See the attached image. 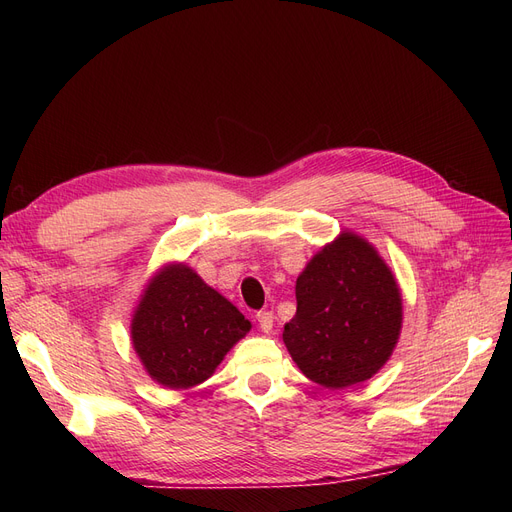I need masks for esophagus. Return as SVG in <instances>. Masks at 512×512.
<instances>
[{
	"mask_svg": "<svg viewBox=\"0 0 512 512\" xmlns=\"http://www.w3.org/2000/svg\"><path fill=\"white\" fill-rule=\"evenodd\" d=\"M257 321H259L261 332L270 334L274 328V313L272 311H257Z\"/></svg>",
	"mask_w": 512,
	"mask_h": 512,
	"instance_id": "esophagus-1",
	"label": "esophagus"
}]
</instances>
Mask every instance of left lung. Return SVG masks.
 <instances>
[{
    "instance_id": "1",
    "label": "left lung",
    "mask_w": 512,
    "mask_h": 512,
    "mask_svg": "<svg viewBox=\"0 0 512 512\" xmlns=\"http://www.w3.org/2000/svg\"><path fill=\"white\" fill-rule=\"evenodd\" d=\"M294 290L297 315L282 338L311 382L340 390L384 367L398 342L402 299L367 240L342 234L307 263Z\"/></svg>"
}]
</instances>
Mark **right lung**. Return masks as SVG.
<instances>
[{"instance_id": "right-lung-1", "label": "right lung", "mask_w": 512, "mask_h": 512, "mask_svg": "<svg viewBox=\"0 0 512 512\" xmlns=\"http://www.w3.org/2000/svg\"><path fill=\"white\" fill-rule=\"evenodd\" d=\"M249 330L251 321L230 301L176 263L149 282L130 332L151 378L186 390L205 382Z\"/></svg>"}]
</instances>
